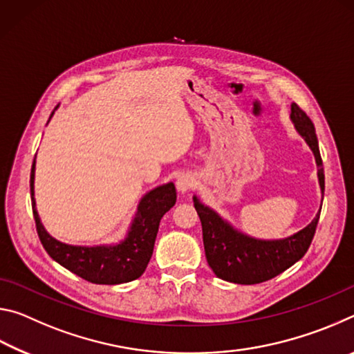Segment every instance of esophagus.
I'll use <instances>...</instances> for the list:
<instances>
[{
	"label": "esophagus",
	"instance_id": "obj_1",
	"mask_svg": "<svg viewBox=\"0 0 354 354\" xmlns=\"http://www.w3.org/2000/svg\"><path fill=\"white\" fill-rule=\"evenodd\" d=\"M196 179L192 173H183V175H179L176 179V187L179 192H187L190 189H194Z\"/></svg>",
	"mask_w": 354,
	"mask_h": 354
}]
</instances>
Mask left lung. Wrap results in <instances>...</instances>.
I'll list each match as a JSON object with an SVG mask.
<instances>
[{"label":"left lung","mask_w":354,"mask_h":354,"mask_svg":"<svg viewBox=\"0 0 354 354\" xmlns=\"http://www.w3.org/2000/svg\"><path fill=\"white\" fill-rule=\"evenodd\" d=\"M292 122L314 151L322 192L325 190V173L317 142L315 128L310 118L297 103H292ZM194 206L198 212L203 227L206 259L212 272L220 279L236 284H259L283 273L306 254L313 242L320 212L304 230L283 241H257L236 231L212 209L201 205L194 196Z\"/></svg>","instance_id":"8db88e82"}]
</instances>
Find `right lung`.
I'll return each mask as SVG.
<instances>
[{
  "label": "right lung",
  "mask_w": 354,
  "mask_h": 354,
  "mask_svg": "<svg viewBox=\"0 0 354 354\" xmlns=\"http://www.w3.org/2000/svg\"><path fill=\"white\" fill-rule=\"evenodd\" d=\"M51 112L50 118L53 117ZM34 169H31V201L35 227L41 245L67 270L93 284H122L140 278L151 259L160 218L175 206L176 189L169 183L143 196L127 239L113 247H73L53 239L40 223L34 201Z\"/></svg>",
  "instance_id": "right-lung-1"
}]
</instances>
